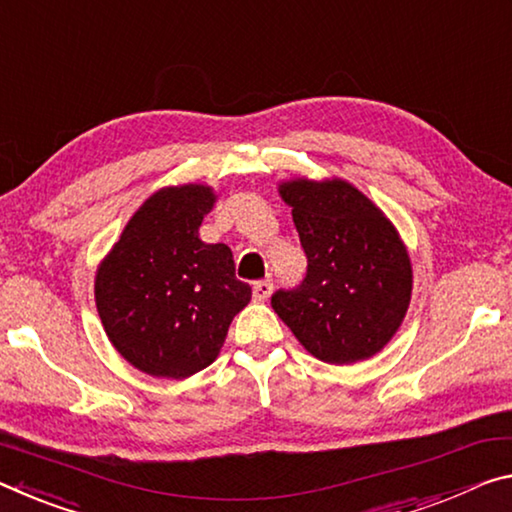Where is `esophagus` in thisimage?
<instances>
[{"mask_svg":"<svg viewBox=\"0 0 512 512\" xmlns=\"http://www.w3.org/2000/svg\"><path fill=\"white\" fill-rule=\"evenodd\" d=\"M271 294H273V282L271 280L255 282V287H253V298L255 300H259V303H264V300H269Z\"/></svg>","mask_w":512,"mask_h":512,"instance_id":"obj_1","label":"esophagus"}]
</instances>
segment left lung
<instances>
[{
  "label": "left lung",
  "instance_id": "8db88e82",
  "mask_svg": "<svg viewBox=\"0 0 512 512\" xmlns=\"http://www.w3.org/2000/svg\"><path fill=\"white\" fill-rule=\"evenodd\" d=\"M307 255L296 289L271 296L275 314L314 358L353 364L399 330L412 294L408 250L389 218L344 180L280 184Z\"/></svg>",
  "mask_w": 512,
  "mask_h": 512
}]
</instances>
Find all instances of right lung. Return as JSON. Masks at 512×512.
<instances>
[{
	"instance_id": "1",
	"label": "right lung",
	"mask_w": 512,
	"mask_h": 512,
	"mask_svg": "<svg viewBox=\"0 0 512 512\" xmlns=\"http://www.w3.org/2000/svg\"><path fill=\"white\" fill-rule=\"evenodd\" d=\"M214 202V191L202 184L157 191L97 269L95 305L104 332L150 376L182 380L209 367L253 296L234 275L232 250L198 237Z\"/></svg>"
}]
</instances>
